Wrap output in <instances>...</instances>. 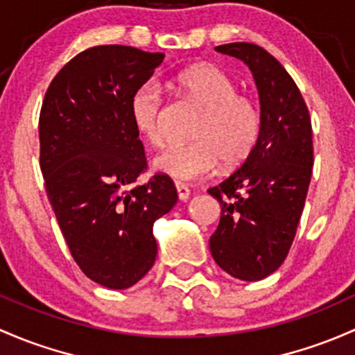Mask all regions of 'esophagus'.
Instances as JSON below:
<instances>
[{
  "label": "esophagus",
  "instance_id": "1",
  "mask_svg": "<svg viewBox=\"0 0 355 355\" xmlns=\"http://www.w3.org/2000/svg\"><path fill=\"white\" fill-rule=\"evenodd\" d=\"M175 189H177V193H178V199L180 200H187L189 199V196H190V190H189V187L187 185H184V184H175Z\"/></svg>",
  "mask_w": 355,
  "mask_h": 355
}]
</instances>
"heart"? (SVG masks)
<instances>
[{
    "label": "heart",
    "instance_id": "b5f03b06",
    "mask_svg": "<svg viewBox=\"0 0 355 355\" xmlns=\"http://www.w3.org/2000/svg\"><path fill=\"white\" fill-rule=\"evenodd\" d=\"M178 93L202 109L193 125L196 141L171 146L156 156L155 170L180 182H192L225 166L243 163L259 143L262 110L252 96L238 93V85L225 69L214 64H197L175 76ZM163 93L156 83L136 89L130 100V121L136 132L151 146H162Z\"/></svg>",
    "mask_w": 355,
    "mask_h": 355
}]
</instances>
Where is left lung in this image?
Segmentation results:
<instances>
[{
    "label": "left lung",
    "instance_id": "obj_1",
    "mask_svg": "<svg viewBox=\"0 0 355 355\" xmlns=\"http://www.w3.org/2000/svg\"><path fill=\"white\" fill-rule=\"evenodd\" d=\"M214 49L252 71L262 132L243 165L207 190L221 204L209 248L230 275L260 281L281 267L296 236L313 170L311 119L300 88L266 49L248 42Z\"/></svg>",
    "mask_w": 355,
    "mask_h": 355
}]
</instances>
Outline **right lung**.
<instances>
[{"mask_svg": "<svg viewBox=\"0 0 355 355\" xmlns=\"http://www.w3.org/2000/svg\"><path fill=\"white\" fill-rule=\"evenodd\" d=\"M163 59L129 46L89 47L55 74L40 110L47 197L74 262L109 289L148 274L158 253L153 225L178 199L162 173L132 187L148 165L130 100Z\"/></svg>", "mask_w": 355, "mask_h": 355, "instance_id": "obj_1", "label": "right lung"}]
</instances>
